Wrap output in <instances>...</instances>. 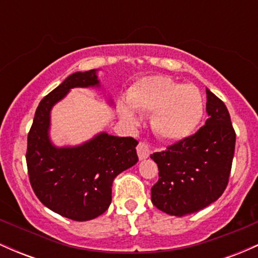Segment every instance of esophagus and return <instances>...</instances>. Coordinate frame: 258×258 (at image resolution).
Here are the masks:
<instances>
[{"label":"esophagus","mask_w":258,"mask_h":258,"mask_svg":"<svg viewBox=\"0 0 258 258\" xmlns=\"http://www.w3.org/2000/svg\"><path fill=\"white\" fill-rule=\"evenodd\" d=\"M137 153H138L139 160H144V159L149 158L150 148L147 143H144V142H139L138 146H137Z\"/></svg>","instance_id":"1"}]
</instances>
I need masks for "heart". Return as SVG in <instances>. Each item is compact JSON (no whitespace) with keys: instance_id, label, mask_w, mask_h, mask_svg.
Returning <instances> with one entry per match:
<instances>
[{"instance_id":"obj_1","label":"heart","mask_w":258,"mask_h":258,"mask_svg":"<svg viewBox=\"0 0 258 258\" xmlns=\"http://www.w3.org/2000/svg\"><path fill=\"white\" fill-rule=\"evenodd\" d=\"M128 105L119 104V115L130 125L138 123V112H152L154 132L165 141H182L191 135L204 114V100L193 85L166 76H148L127 93Z\"/></svg>"}]
</instances>
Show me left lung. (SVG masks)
<instances>
[{"label": "left lung", "instance_id": "obj_1", "mask_svg": "<svg viewBox=\"0 0 258 258\" xmlns=\"http://www.w3.org/2000/svg\"><path fill=\"white\" fill-rule=\"evenodd\" d=\"M209 119L199 131L150 155L159 167L152 201L165 214H194L226 190L235 149V131L224 103L206 90Z\"/></svg>", "mask_w": 258, "mask_h": 258}]
</instances>
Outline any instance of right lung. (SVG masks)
Listing matches in <instances>:
<instances>
[{"label": "right lung", "mask_w": 258, "mask_h": 258, "mask_svg": "<svg viewBox=\"0 0 258 258\" xmlns=\"http://www.w3.org/2000/svg\"><path fill=\"white\" fill-rule=\"evenodd\" d=\"M99 87L97 70L75 73L38 104L28 135L26 165L32 190L55 214L90 221L108 210L112 180L137 164L138 142L102 132L78 147L53 146L48 131L51 109L74 87Z\"/></svg>", "instance_id": "obj_1"}]
</instances>
